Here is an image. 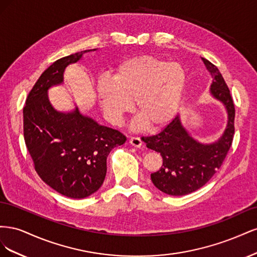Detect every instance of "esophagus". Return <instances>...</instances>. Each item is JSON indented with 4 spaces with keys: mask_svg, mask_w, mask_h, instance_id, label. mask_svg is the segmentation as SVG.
Wrapping results in <instances>:
<instances>
[{
    "mask_svg": "<svg viewBox=\"0 0 257 257\" xmlns=\"http://www.w3.org/2000/svg\"><path fill=\"white\" fill-rule=\"evenodd\" d=\"M130 144L132 146H134L136 148H141L143 146V141L141 139V137H131L130 138Z\"/></svg>",
    "mask_w": 257,
    "mask_h": 257,
    "instance_id": "1",
    "label": "esophagus"
}]
</instances>
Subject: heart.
Segmentation results:
<instances>
[{
    "mask_svg": "<svg viewBox=\"0 0 257 257\" xmlns=\"http://www.w3.org/2000/svg\"><path fill=\"white\" fill-rule=\"evenodd\" d=\"M186 79L180 64L151 56L133 58L119 65L112 81H99V103L108 120L118 124L132 111L135 102L139 116L133 128L142 130L148 124L161 128L177 114Z\"/></svg>",
    "mask_w": 257,
    "mask_h": 257,
    "instance_id": "b5f03b06",
    "label": "heart"
}]
</instances>
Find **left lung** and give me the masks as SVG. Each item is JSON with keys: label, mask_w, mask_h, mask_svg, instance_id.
<instances>
[{"label": "left lung", "mask_w": 257, "mask_h": 257, "mask_svg": "<svg viewBox=\"0 0 257 257\" xmlns=\"http://www.w3.org/2000/svg\"><path fill=\"white\" fill-rule=\"evenodd\" d=\"M201 60L213 78L210 92L226 108L227 126L219 141L204 145L188 134L177 115L159 134L144 137L147 147L163 159L162 167L151 174V180L168 195H186L204 186L222 166L235 134V105L227 84L215 65Z\"/></svg>", "instance_id": "8db88e82"}]
</instances>
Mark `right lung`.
Here are the masks:
<instances>
[{
  "instance_id": "add662e5",
  "label": "right lung",
  "mask_w": 257,
  "mask_h": 257,
  "mask_svg": "<svg viewBox=\"0 0 257 257\" xmlns=\"http://www.w3.org/2000/svg\"><path fill=\"white\" fill-rule=\"evenodd\" d=\"M92 50L95 49L53 62L35 82L23 107V136L37 175L71 198L88 197L102 186L108 154L126 141L119 131L99 125L78 108L67 113L57 111L48 99V89L63 82L65 67Z\"/></svg>"
}]
</instances>
